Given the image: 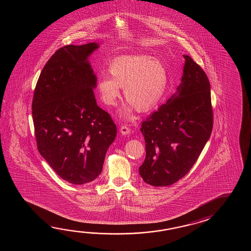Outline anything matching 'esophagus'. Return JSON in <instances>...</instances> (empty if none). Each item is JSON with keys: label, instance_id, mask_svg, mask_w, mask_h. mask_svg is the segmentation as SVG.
I'll use <instances>...</instances> for the list:
<instances>
[{"label": "esophagus", "instance_id": "obj_1", "mask_svg": "<svg viewBox=\"0 0 251 251\" xmlns=\"http://www.w3.org/2000/svg\"><path fill=\"white\" fill-rule=\"evenodd\" d=\"M131 132V130H130V128L127 127L126 126H122L121 127H120V133H122L123 135H127Z\"/></svg>", "mask_w": 251, "mask_h": 251}]
</instances>
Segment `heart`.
Instances as JSON below:
<instances>
[{"label": "heart", "instance_id": "b5f03b06", "mask_svg": "<svg viewBox=\"0 0 251 251\" xmlns=\"http://www.w3.org/2000/svg\"><path fill=\"white\" fill-rule=\"evenodd\" d=\"M110 78L101 76L97 83L100 100L107 106L116 105L120 88L129 105L120 109V115L131 117L133 108L147 112L158 105L164 96L169 76L165 65L151 55L118 57L108 66Z\"/></svg>", "mask_w": 251, "mask_h": 251}]
</instances>
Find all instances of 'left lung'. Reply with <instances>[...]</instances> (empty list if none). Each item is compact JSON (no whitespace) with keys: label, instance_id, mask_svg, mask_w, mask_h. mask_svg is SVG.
I'll list each match as a JSON object with an SVG mask.
<instances>
[{"label":"left lung","instance_id":"obj_1","mask_svg":"<svg viewBox=\"0 0 251 251\" xmlns=\"http://www.w3.org/2000/svg\"><path fill=\"white\" fill-rule=\"evenodd\" d=\"M184 58L176 93L142 123L146 157L139 174L153 187L171 186L185 176L213 129L208 78L189 55Z\"/></svg>","mask_w":251,"mask_h":251}]
</instances>
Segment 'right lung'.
<instances>
[{
    "mask_svg": "<svg viewBox=\"0 0 251 251\" xmlns=\"http://www.w3.org/2000/svg\"><path fill=\"white\" fill-rule=\"evenodd\" d=\"M96 42L68 45L44 66L34 91L32 117L40 154L64 180L83 185L101 173L117 135L109 114L97 105V76L89 57Z\"/></svg>",
    "mask_w": 251,
    "mask_h": 251,
    "instance_id": "right-lung-1",
    "label": "right lung"
}]
</instances>
